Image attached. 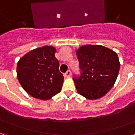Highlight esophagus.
Listing matches in <instances>:
<instances>
[{"label":"esophagus","mask_w":135,"mask_h":135,"mask_svg":"<svg viewBox=\"0 0 135 135\" xmlns=\"http://www.w3.org/2000/svg\"><path fill=\"white\" fill-rule=\"evenodd\" d=\"M64 75L65 77H66V78H69V77H70L71 75V71L70 70L67 71H66V73H65Z\"/></svg>","instance_id":"34e87169"}]
</instances>
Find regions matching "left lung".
Masks as SVG:
<instances>
[{"instance_id": "1", "label": "left lung", "mask_w": 135, "mask_h": 135, "mask_svg": "<svg viewBox=\"0 0 135 135\" xmlns=\"http://www.w3.org/2000/svg\"><path fill=\"white\" fill-rule=\"evenodd\" d=\"M80 75L73 80L77 93L88 100L104 96L116 82L120 69L116 52L96 45H83L76 50Z\"/></svg>"}]
</instances>
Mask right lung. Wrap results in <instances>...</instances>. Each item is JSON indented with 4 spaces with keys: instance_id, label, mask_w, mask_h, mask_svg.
I'll use <instances>...</instances> for the list:
<instances>
[{
    "instance_id": "obj_1",
    "label": "right lung",
    "mask_w": 135,
    "mask_h": 135,
    "mask_svg": "<svg viewBox=\"0 0 135 135\" xmlns=\"http://www.w3.org/2000/svg\"><path fill=\"white\" fill-rule=\"evenodd\" d=\"M55 53V47L46 45L31 50L17 63L19 83L35 98L49 100L61 90L64 76Z\"/></svg>"
}]
</instances>
